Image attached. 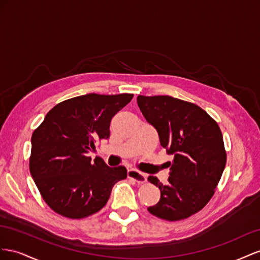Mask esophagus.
<instances>
[{
	"instance_id": "esophagus-1",
	"label": "esophagus",
	"mask_w": 260,
	"mask_h": 260,
	"mask_svg": "<svg viewBox=\"0 0 260 260\" xmlns=\"http://www.w3.org/2000/svg\"><path fill=\"white\" fill-rule=\"evenodd\" d=\"M127 176H128V179L134 180L137 183H145L147 181V176L145 173L139 172V171H137V170H134V169L128 170Z\"/></svg>"
}]
</instances>
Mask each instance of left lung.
I'll return each mask as SVG.
<instances>
[{
    "instance_id": "1",
    "label": "left lung",
    "mask_w": 260,
    "mask_h": 260,
    "mask_svg": "<svg viewBox=\"0 0 260 260\" xmlns=\"http://www.w3.org/2000/svg\"><path fill=\"white\" fill-rule=\"evenodd\" d=\"M137 103L158 132L161 146L174 157L168 162L167 185L155 176L148 177L161 191L159 203L148 207V211L168 221L186 219L211 199L225 168L219 125L194 103L170 95H138Z\"/></svg>"
}]
</instances>
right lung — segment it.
Wrapping results in <instances>:
<instances>
[{"instance_id": "obj_1", "label": "right lung", "mask_w": 260, "mask_h": 260, "mask_svg": "<svg viewBox=\"0 0 260 260\" xmlns=\"http://www.w3.org/2000/svg\"><path fill=\"white\" fill-rule=\"evenodd\" d=\"M134 94L88 93L51 109L31 137L29 169L44 202L63 217L86 218L106 206L125 167L91 162L94 143L110 137L112 117Z\"/></svg>"}]
</instances>
